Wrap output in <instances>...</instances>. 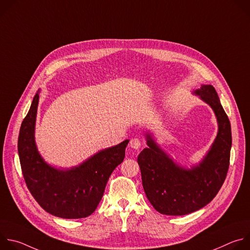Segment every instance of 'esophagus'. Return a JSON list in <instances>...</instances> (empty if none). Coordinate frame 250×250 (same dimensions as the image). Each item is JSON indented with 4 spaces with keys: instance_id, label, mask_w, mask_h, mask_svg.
<instances>
[{
    "instance_id": "34e87169",
    "label": "esophagus",
    "mask_w": 250,
    "mask_h": 250,
    "mask_svg": "<svg viewBox=\"0 0 250 250\" xmlns=\"http://www.w3.org/2000/svg\"><path fill=\"white\" fill-rule=\"evenodd\" d=\"M140 146H141V141L138 138H132L129 142V146L136 150L140 147Z\"/></svg>"
}]
</instances>
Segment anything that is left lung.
Returning a JSON list of instances; mask_svg holds the SVG:
<instances>
[{"instance_id": "8db88e82", "label": "left lung", "mask_w": 250, "mask_h": 250, "mask_svg": "<svg viewBox=\"0 0 250 250\" xmlns=\"http://www.w3.org/2000/svg\"><path fill=\"white\" fill-rule=\"evenodd\" d=\"M193 94L210 106L218 122L217 136L203 159L191 168L181 166L157 145L150 131L145 132L148 147L137 157L146 195L163 215L183 216L204 208L222 188L229 166L230 123L216 89L202 85Z\"/></svg>"}]
</instances>
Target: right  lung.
<instances>
[{
    "label": "right lung",
    "mask_w": 250,
    "mask_h": 250,
    "mask_svg": "<svg viewBox=\"0 0 250 250\" xmlns=\"http://www.w3.org/2000/svg\"><path fill=\"white\" fill-rule=\"evenodd\" d=\"M41 90L33 97L21 123L18 151L26 186L40 206L62 219L86 218L95 211L113 171L125 158L128 139L98 151L78 166L59 169L49 165L34 139Z\"/></svg>",
    "instance_id": "obj_1"
}]
</instances>
